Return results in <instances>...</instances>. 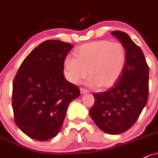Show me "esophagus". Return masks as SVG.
Listing matches in <instances>:
<instances>
[{
    "instance_id": "1",
    "label": "esophagus",
    "mask_w": 158,
    "mask_h": 158,
    "mask_svg": "<svg viewBox=\"0 0 158 158\" xmlns=\"http://www.w3.org/2000/svg\"><path fill=\"white\" fill-rule=\"evenodd\" d=\"M88 93L87 89H84V88H81V94H84V93Z\"/></svg>"
}]
</instances>
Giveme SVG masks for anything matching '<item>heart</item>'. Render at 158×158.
Returning <instances> with one entry per match:
<instances>
[{
	"instance_id": "obj_1",
	"label": "heart",
	"mask_w": 158,
	"mask_h": 158,
	"mask_svg": "<svg viewBox=\"0 0 158 158\" xmlns=\"http://www.w3.org/2000/svg\"><path fill=\"white\" fill-rule=\"evenodd\" d=\"M75 56L65 59L66 77L77 84L89 73L87 84L93 87L108 88L114 84L126 63V50L118 41L102 40L85 44L79 47Z\"/></svg>"
}]
</instances>
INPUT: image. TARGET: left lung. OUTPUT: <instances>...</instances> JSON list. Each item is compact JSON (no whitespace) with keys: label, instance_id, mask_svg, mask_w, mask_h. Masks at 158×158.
<instances>
[{"label":"left lung","instance_id":"obj_1","mask_svg":"<svg viewBox=\"0 0 158 158\" xmlns=\"http://www.w3.org/2000/svg\"><path fill=\"white\" fill-rule=\"evenodd\" d=\"M111 34L124 47L126 63L112 87L93 94L95 102L89 113L100 130L117 135L133 126L146 106L149 68L142 50L127 33L114 31Z\"/></svg>","mask_w":158,"mask_h":158}]
</instances>
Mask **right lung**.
<instances>
[{
	"mask_svg": "<svg viewBox=\"0 0 158 158\" xmlns=\"http://www.w3.org/2000/svg\"><path fill=\"white\" fill-rule=\"evenodd\" d=\"M73 45L59 40L39 44L25 57L13 84L14 121L25 135L38 141L55 137L68 107L80 89L64 77V62Z\"/></svg>",
	"mask_w": 158,
	"mask_h": 158,
	"instance_id": "right-lung-1",
	"label": "right lung"
}]
</instances>
